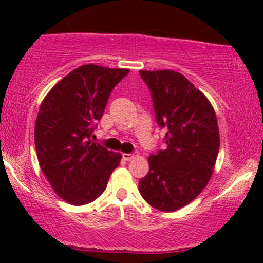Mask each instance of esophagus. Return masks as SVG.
I'll use <instances>...</instances> for the list:
<instances>
[{"instance_id":"34e87169","label":"esophagus","mask_w":263,"mask_h":263,"mask_svg":"<svg viewBox=\"0 0 263 263\" xmlns=\"http://www.w3.org/2000/svg\"><path fill=\"white\" fill-rule=\"evenodd\" d=\"M135 156L136 155H134V153H123L122 158L125 159V161H131V159L135 158Z\"/></svg>"}]
</instances>
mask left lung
<instances>
[{
  "label": "left lung",
  "instance_id": "8db88e82",
  "mask_svg": "<svg viewBox=\"0 0 263 263\" xmlns=\"http://www.w3.org/2000/svg\"><path fill=\"white\" fill-rule=\"evenodd\" d=\"M140 74L152 93L157 122L167 129V147L149 156L138 189L151 206L170 213L192 203L209 183L220 147L218 120L206 96L183 74Z\"/></svg>",
  "mask_w": 263,
  "mask_h": 263
}]
</instances>
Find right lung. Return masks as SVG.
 Wrapping results in <instances>:
<instances>
[{
    "label": "right lung",
    "mask_w": 263,
    "mask_h": 263,
    "mask_svg": "<svg viewBox=\"0 0 263 263\" xmlns=\"http://www.w3.org/2000/svg\"><path fill=\"white\" fill-rule=\"evenodd\" d=\"M128 69L85 64L57 83L42 101L34 127L39 165L54 192L85 205L106 189L122 156L90 141L108 96Z\"/></svg>",
    "instance_id": "1"
}]
</instances>
